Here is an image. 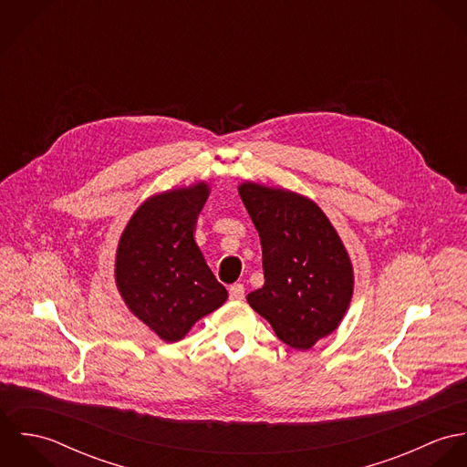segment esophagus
Masks as SVG:
<instances>
[{
  "label": "esophagus",
  "mask_w": 467,
  "mask_h": 467,
  "mask_svg": "<svg viewBox=\"0 0 467 467\" xmlns=\"http://www.w3.org/2000/svg\"><path fill=\"white\" fill-rule=\"evenodd\" d=\"M228 295L232 300H243L244 298V285L243 284H234L228 289Z\"/></svg>",
  "instance_id": "obj_1"
}]
</instances>
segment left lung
<instances>
[{"instance_id": "1", "label": "left lung", "mask_w": 467, "mask_h": 467, "mask_svg": "<svg viewBox=\"0 0 467 467\" xmlns=\"http://www.w3.org/2000/svg\"><path fill=\"white\" fill-rule=\"evenodd\" d=\"M239 194L259 232L265 269V285L246 300L280 341L311 348L333 333L348 307V255L317 202L255 183H243Z\"/></svg>"}]
</instances>
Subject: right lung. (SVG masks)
<instances>
[{"label":"right lung","mask_w":467,"mask_h":467,"mask_svg":"<svg viewBox=\"0 0 467 467\" xmlns=\"http://www.w3.org/2000/svg\"><path fill=\"white\" fill-rule=\"evenodd\" d=\"M208 187L163 192L145 201L126 226L115 276L134 315L165 341H178L228 293L206 266L194 224Z\"/></svg>","instance_id":"add662e5"}]
</instances>
